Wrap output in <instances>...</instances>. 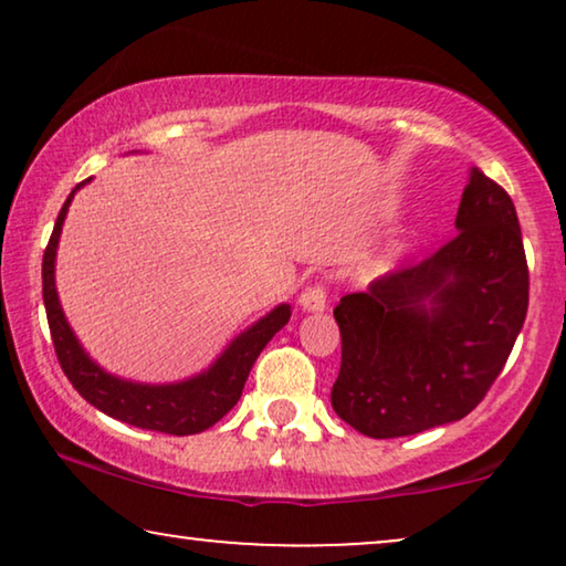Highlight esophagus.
Listing matches in <instances>:
<instances>
[{"label":"esophagus","mask_w":566,"mask_h":566,"mask_svg":"<svg viewBox=\"0 0 566 566\" xmlns=\"http://www.w3.org/2000/svg\"><path fill=\"white\" fill-rule=\"evenodd\" d=\"M301 306L306 308V312H322L324 306H327V285L324 283H312L306 285L304 291H301Z\"/></svg>","instance_id":"esophagus-1"}]
</instances>
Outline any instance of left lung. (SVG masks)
<instances>
[{
    "mask_svg": "<svg viewBox=\"0 0 566 566\" xmlns=\"http://www.w3.org/2000/svg\"><path fill=\"white\" fill-rule=\"evenodd\" d=\"M455 229L430 258L335 306L343 363L332 407L363 436L461 420L505 368L528 312V262L513 200L479 167Z\"/></svg>",
    "mask_w": 566,
    "mask_h": 566,
    "instance_id": "left-lung-1",
    "label": "left lung"
}]
</instances>
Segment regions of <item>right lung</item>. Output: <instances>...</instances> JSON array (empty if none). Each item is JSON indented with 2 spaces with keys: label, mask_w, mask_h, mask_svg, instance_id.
<instances>
[{
  "label": "right lung",
  "mask_w": 566,
  "mask_h": 566,
  "mask_svg": "<svg viewBox=\"0 0 566 566\" xmlns=\"http://www.w3.org/2000/svg\"><path fill=\"white\" fill-rule=\"evenodd\" d=\"M84 182L76 185L72 196L66 198V203L56 219V227H53L49 247L43 252V304L45 316H49V329L59 366L69 381H72L74 389L107 417H115V420L128 422L142 430L167 432V436H196V432H203L219 422L237 405L239 397H242L244 381L250 376L254 360H258L262 347L273 339L275 332L289 324L291 306L281 304L268 316H262L258 324H252L250 329L242 332L227 347V353L206 374L190 378V381L146 386L120 381V378L105 374L103 368H97L87 358V353L76 343L74 332L69 329L56 296V281H53L61 227H64L74 192Z\"/></svg>",
  "instance_id": "add662e5"
}]
</instances>
